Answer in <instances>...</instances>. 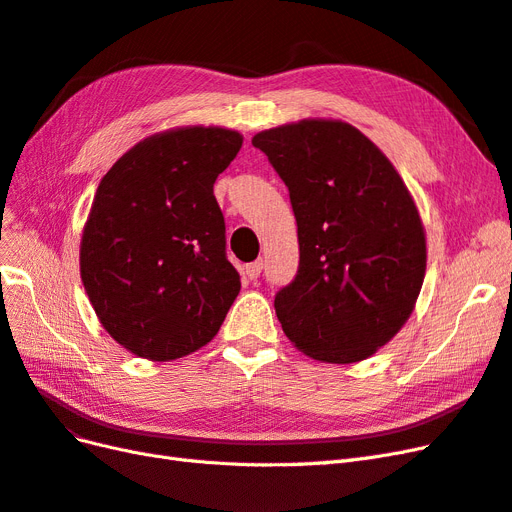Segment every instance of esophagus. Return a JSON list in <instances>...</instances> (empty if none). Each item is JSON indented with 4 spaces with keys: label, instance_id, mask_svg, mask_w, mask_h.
Returning a JSON list of instances; mask_svg holds the SVG:
<instances>
[{
    "label": "esophagus",
    "instance_id": "34e87169",
    "mask_svg": "<svg viewBox=\"0 0 512 512\" xmlns=\"http://www.w3.org/2000/svg\"><path fill=\"white\" fill-rule=\"evenodd\" d=\"M262 273V260H254L250 265H245V275L250 277V280H258Z\"/></svg>",
    "mask_w": 512,
    "mask_h": 512
}]
</instances>
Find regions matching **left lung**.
<instances>
[{
	"mask_svg": "<svg viewBox=\"0 0 512 512\" xmlns=\"http://www.w3.org/2000/svg\"><path fill=\"white\" fill-rule=\"evenodd\" d=\"M252 145L297 218L299 269L273 303L286 337L318 361L367 359L404 327L425 277V230L406 183L344 121L303 119Z\"/></svg>",
	"mask_w": 512,
	"mask_h": 512,
	"instance_id": "1",
	"label": "left lung"
}]
</instances>
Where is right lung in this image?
Listing matches in <instances>:
<instances>
[{
  "instance_id": "1",
  "label": "right lung",
  "mask_w": 512,
  "mask_h": 512,
  "mask_svg": "<svg viewBox=\"0 0 512 512\" xmlns=\"http://www.w3.org/2000/svg\"><path fill=\"white\" fill-rule=\"evenodd\" d=\"M243 145L224 128L145 138L102 177L81 241V277L102 327L151 361L220 331L241 290L213 183Z\"/></svg>"
}]
</instances>
